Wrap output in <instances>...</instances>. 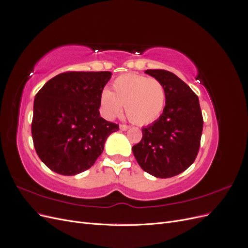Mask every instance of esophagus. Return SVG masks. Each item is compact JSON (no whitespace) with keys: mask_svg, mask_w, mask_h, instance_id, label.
Instances as JSON below:
<instances>
[{"mask_svg":"<svg viewBox=\"0 0 248 248\" xmlns=\"http://www.w3.org/2000/svg\"><path fill=\"white\" fill-rule=\"evenodd\" d=\"M128 128H129V126H128V125H126V124H120V129L123 130V131L127 130Z\"/></svg>","mask_w":248,"mask_h":248,"instance_id":"obj_1","label":"esophagus"}]
</instances>
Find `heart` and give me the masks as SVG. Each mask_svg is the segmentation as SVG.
<instances>
[{"instance_id": "1", "label": "heart", "mask_w": 248, "mask_h": 248, "mask_svg": "<svg viewBox=\"0 0 248 248\" xmlns=\"http://www.w3.org/2000/svg\"><path fill=\"white\" fill-rule=\"evenodd\" d=\"M112 92L104 89L100 96L103 115L108 119L118 116L125 104L126 116L131 122L145 125L158 118L167 100L166 89L154 78L127 73L112 81Z\"/></svg>"}]
</instances>
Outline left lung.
<instances>
[{"label": "left lung", "instance_id": "left-lung-1", "mask_svg": "<svg viewBox=\"0 0 248 248\" xmlns=\"http://www.w3.org/2000/svg\"><path fill=\"white\" fill-rule=\"evenodd\" d=\"M145 72L166 89V107L159 119L141 129V140L132 152L148 174L170 178L188 169L199 153L204 124L199 97L174 73L162 69Z\"/></svg>", "mask_w": 248, "mask_h": 248}]
</instances>
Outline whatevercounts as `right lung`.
<instances>
[{
    "label": "right lung",
    "mask_w": 248,
    "mask_h": 248,
    "mask_svg": "<svg viewBox=\"0 0 248 248\" xmlns=\"http://www.w3.org/2000/svg\"><path fill=\"white\" fill-rule=\"evenodd\" d=\"M111 72L68 71L36 94L32 138L37 155L52 171L73 176L91 168L119 125L100 117V96Z\"/></svg>",
    "instance_id": "right-lung-1"
}]
</instances>
